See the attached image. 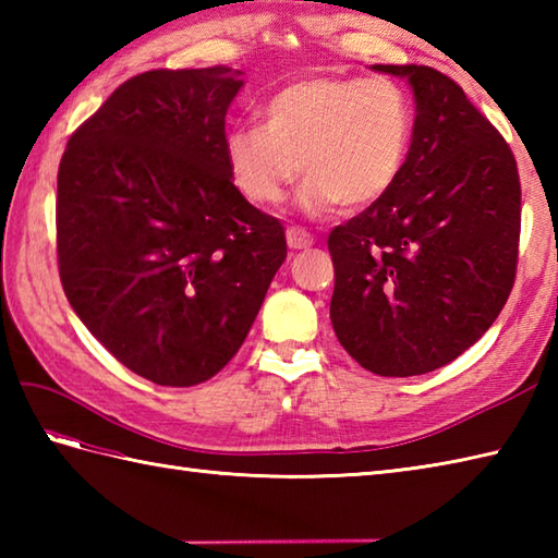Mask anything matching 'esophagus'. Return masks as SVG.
Wrapping results in <instances>:
<instances>
[{
	"instance_id": "esophagus-1",
	"label": "esophagus",
	"mask_w": 558,
	"mask_h": 558,
	"mask_svg": "<svg viewBox=\"0 0 558 558\" xmlns=\"http://www.w3.org/2000/svg\"><path fill=\"white\" fill-rule=\"evenodd\" d=\"M286 236H288V246L294 248V252H298V248H310L314 244V234H310L302 228H288Z\"/></svg>"
}]
</instances>
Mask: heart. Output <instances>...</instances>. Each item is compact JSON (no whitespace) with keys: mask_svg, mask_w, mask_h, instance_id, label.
I'll return each mask as SVG.
<instances>
[{"mask_svg":"<svg viewBox=\"0 0 558 558\" xmlns=\"http://www.w3.org/2000/svg\"><path fill=\"white\" fill-rule=\"evenodd\" d=\"M258 120L225 138L234 186L252 204L272 206L304 170L298 201L310 216L381 201L412 141L410 98L390 78H294L260 105Z\"/></svg>","mask_w":558,"mask_h":558,"instance_id":"heart-1","label":"heart"}]
</instances>
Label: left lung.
Here are the masks:
<instances>
[{
  "label": "left lung",
  "instance_id": "8db88e82",
  "mask_svg": "<svg viewBox=\"0 0 558 558\" xmlns=\"http://www.w3.org/2000/svg\"><path fill=\"white\" fill-rule=\"evenodd\" d=\"M408 78L414 126L390 192L328 236L340 345L378 376H417L487 333L513 290L518 165L453 78L417 64H374Z\"/></svg>",
  "mask_w": 558,
  "mask_h": 558
}]
</instances>
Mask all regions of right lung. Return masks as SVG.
I'll use <instances>...</instances> for the list:
<instances>
[{
    "label": "right lung",
    "mask_w": 558,
    "mask_h": 558,
    "mask_svg": "<svg viewBox=\"0 0 558 558\" xmlns=\"http://www.w3.org/2000/svg\"><path fill=\"white\" fill-rule=\"evenodd\" d=\"M242 71L153 69L71 134L57 260L71 310L126 369L196 386L228 364L288 256L225 162Z\"/></svg>",
    "instance_id": "add662e5"
}]
</instances>
